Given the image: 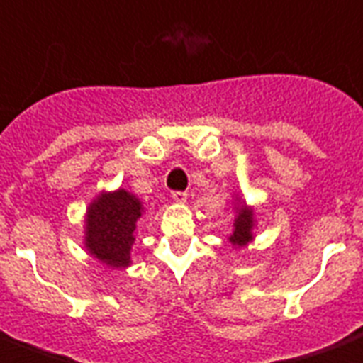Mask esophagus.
I'll use <instances>...</instances> for the list:
<instances>
[{
    "instance_id": "34e87169",
    "label": "esophagus",
    "mask_w": 363,
    "mask_h": 363,
    "mask_svg": "<svg viewBox=\"0 0 363 363\" xmlns=\"http://www.w3.org/2000/svg\"><path fill=\"white\" fill-rule=\"evenodd\" d=\"M172 199H174V201L177 202H186V192H182V191H174L172 192Z\"/></svg>"
}]
</instances>
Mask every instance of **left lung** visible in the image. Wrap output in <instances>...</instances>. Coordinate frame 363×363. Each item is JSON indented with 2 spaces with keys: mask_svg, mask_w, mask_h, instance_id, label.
I'll return each mask as SVG.
<instances>
[{
  "mask_svg": "<svg viewBox=\"0 0 363 363\" xmlns=\"http://www.w3.org/2000/svg\"><path fill=\"white\" fill-rule=\"evenodd\" d=\"M234 211H236V216H234V228L233 234L228 236V242L233 244V248H244L254 240V208L248 206L246 202L236 194L234 196Z\"/></svg>",
  "mask_w": 363,
  "mask_h": 363,
  "instance_id": "1",
  "label": "left lung"
}]
</instances>
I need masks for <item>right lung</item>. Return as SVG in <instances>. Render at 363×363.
Segmentation results:
<instances>
[{"instance_id":"1","label":"right lung","mask_w":363,"mask_h":363,"mask_svg":"<svg viewBox=\"0 0 363 363\" xmlns=\"http://www.w3.org/2000/svg\"><path fill=\"white\" fill-rule=\"evenodd\" d=\"M143 213L145 206L133 192L101 191L85 213V250L111 268L130 266V248Z\"/></svg>"}]
</instances>
